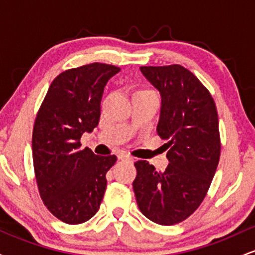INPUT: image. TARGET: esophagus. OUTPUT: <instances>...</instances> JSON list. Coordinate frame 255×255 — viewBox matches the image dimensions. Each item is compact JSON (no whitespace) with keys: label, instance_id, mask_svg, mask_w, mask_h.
I'll return each instance as SVG.
<instances>
[{"label":"esophagus","instance_id":"34e87169","mask_svg":"<svg viewBox=\"0 0 255 255\" xmlns=\"http://www.w3.org/2000/svg\"><path fill=\"white\" fill-rule=\"evenodd\" d=\"M118 158L120 160H131V157L129 154L127 153H124V152H121V153L118 154Z\"/></svg>","mask_w":255,"mask_h":255}]
</instances>
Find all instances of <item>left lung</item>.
Listing matches in <instances>:
<instances>
[{
    "label": "left lung",
    "mask_w": 255,
    "mask_h": 255,
    "mask_svg": "<svg viewBox=\"0 0 255 255\" xmlns=\"http://www.w3.org/2000/svg\"><path fill=\"white\" fill-rule=\"evenodd\" d=\"M140 71L160 93L157 133L166 140L169 164L157 171L137 160L133 189L145 217L177 224L198 209L215 176L221 156L217 109L206 87L180 64Z\"/></svg>",
    "instance_id": "8db88e82"
}]
</instances>
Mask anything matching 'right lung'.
Returning <instances> with one entry per match:
<instances>
[{
    "instance_id": "add662e5",
    "label": "right lung",
    "mask_w": 255,
    "mask_h": 255,
    "mask_svg": "<svg viewBox=\"0 0 255 255\" xmlns=\"http://www.w3.org/2000/svg\"><path fill=\"white\" fill-rule=\"evenodd\" d=\"M119 72L98 62L62 72L37 114L32 156L38 189L46 209L67 224L89 221L103 200L116 156L81 148L80 137L98 126L104 87Z\"/></svg>"
}]
</instances>
